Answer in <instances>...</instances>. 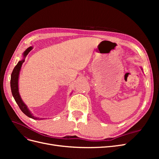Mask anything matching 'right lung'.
Listing matches in <instances>:
<instances>
[{"label": "right lung", "instance_id": "add662e5", "mask_svg": "<svg viewBox=\"0 0 159 159\" xmlns=\"http://www.w3.org/2000/svg\"><path fill=\"white\" fill-rule=\"evenodd\" d=\"M32 49H33L32 46H30L29 48H28L25 52H24V53L22 54V60L19 61L18 62V64H16V66L14 67V70L12 72V74H11V91H12V94L13 98H14V100H15L16 103L18 104L19 107H20L22 111L26 115H27L28 117L32 118L33 119H36V120H37V119L41 120V119H42V118L40 119L39 117H34L33 115V114L30 112V111L29 110V109L28 108L27 105L25 103H24V102L22 101L20 95V93H19V89H18L19 74H20V71L21 70L22 65L24 62H25L26 56Z\"/></svg>", "mask_w": 159, "mask_h": 159}]
</instances>
